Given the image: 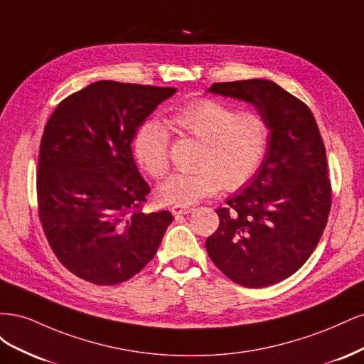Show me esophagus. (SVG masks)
Returning a JSON list of instances; mask_svg holds the SVG:
<instances>
[{
	"instance_id": "34e87169",
	"label": "esophagus",
	"mask_w": 364,
	"mask_h": 364,
	"mask_svg": "<svg viewBox=\"0 0 364 364\" xmlns=\"http://www.w3.org/2000/svg\"><path fill=\"white\" fill-rule=\"evenodd\" d=\"M194 211V208L191 206H181V205H174L171 208V213L176 215V214H190Z\"/></svg>"
}]
</instances>
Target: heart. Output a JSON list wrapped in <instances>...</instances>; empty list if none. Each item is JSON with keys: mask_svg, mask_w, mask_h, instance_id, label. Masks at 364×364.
<instances>
[{"mask_svg": "<svg viewBox=\"0 0 364 364\" xmlns=\"http://www.w3.org/2000/svg\"><path fill=\"white\" fill-rule=\"evenodd\" d=\"M168 123L202 142L197 158L199 168L174 173L158 188V199L168 205H193L203 197L245 186L262 162L267 149L266 121L253 111L235 112L232 107L200 98L179 107ZM167 129L159 121H147L134 138V155L139 167L151 178H162L168 170Z\"/></svg>", "mask_w": 364, "mask_h": 364, "instance_id": "b5f03b06", "label": "heart"}]
</instances>
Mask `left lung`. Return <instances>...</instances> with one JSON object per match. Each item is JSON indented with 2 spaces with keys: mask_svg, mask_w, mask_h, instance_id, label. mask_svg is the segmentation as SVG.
<instances>
[{
  "mask_svg": "<svg viewBox=\"0 0 364 364\" xmlns=\"http://www.w3.org/2000/svg\"><path fill=\"white\" fill-rule=\"evenodd\" d=\"M208 92L252 105L269 141L246 188L215 209L206 252L234 282L267 287L299 270L323 234L331 209L323 141L308 106L272 80L214 83Z\"/></svg>",
  "mask_w": 364,
  "mask_h": 364,
  "instance_id": "1",
  "label": "left lung"
}]
</instances>
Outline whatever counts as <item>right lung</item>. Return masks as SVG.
Listing matches in <instances>:
<instances>
[{
    "mask_svg": "<svg viewBox=\"0 0 364 364\" xmlns=\"http://www.w3.org/2000/svg\"><path fill=\"white\" fill-rule=\"evenodd\" d=\"M174 92L100 80L65 98L50 117L38 162L39 218L53 252L75 277L115 285L155 257L173 215L141 211L150 186L132 141Z\"/></svg>",
    "mask_w": 364,
    "mask_h": 364,
    "instance_id": "1",
    "label": "right lung"
}]
</instances>
